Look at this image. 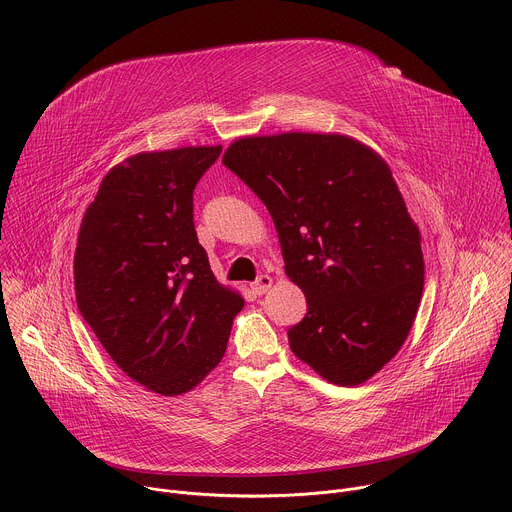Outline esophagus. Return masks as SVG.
I'll return each mask as SVG.
<instances>
[{"instance_id": "obj_1", "label": "esophagus", "mask_w": 512, "mask_h": 512, "mask_svg": "<svg viewBox=\"0 0 512 512\" xmlns=\"http://www.w3.org/2000/svg\"><path fill=\"white\" fill-rule=\"evenodd\" d=\"M271 277L269 275H259L257 279H255V283H251V289H253V294L255 296H263L265 291L271 287Z\"/></svg>"}]
</instances>
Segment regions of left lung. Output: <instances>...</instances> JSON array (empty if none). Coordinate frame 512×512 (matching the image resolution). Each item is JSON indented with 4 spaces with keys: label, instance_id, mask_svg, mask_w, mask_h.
<instances>
[{
    "label": "left lung",
    "instance_id": "1",
    "mask_svg": "<svg viewBox=\"0 0 512 512\" xmlns=\"http://www.w3.org/2000/svg\"><path fill=\"white\" fill-rule=\"evenodd\" d=\"M223 164L267 206L285 273L306 296L294 354L354 387L397 354L423 291V253L389 166L344 135L243 137Z\"/></svg>",
    "mask_w": 512,
    "mask_h": 512
}]
</instances>
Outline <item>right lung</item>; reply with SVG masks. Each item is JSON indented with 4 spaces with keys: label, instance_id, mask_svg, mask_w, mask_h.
Masks as SVG:
<instances>
[{
    "label": "right lung",
    "instance_id": "obj_1",
    "mask_svg": "<svg viewBox=\"0 0 512 512\" xmlns=\"http://www.w3.org/2000/svg\"><path fill=\"white\" fill-rule=\"evenodd\" d=\"M223 148L139 154L115 166L85 212L75 294L117 367L154 393L194 389L225 356L243 298L210 271L194 188Z\"/></svg>",
    "mask_w": 512,
    "mask_h": 512
}]
</instances>
